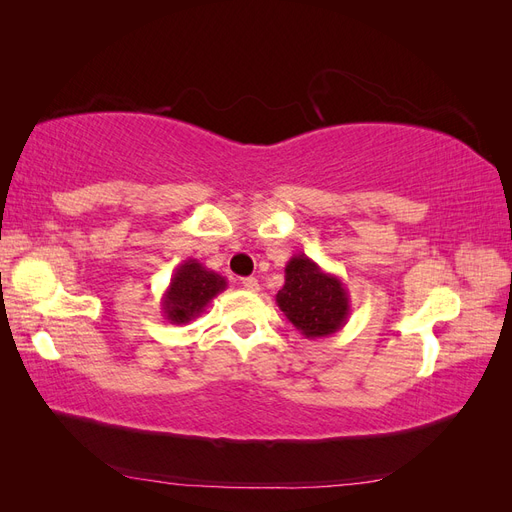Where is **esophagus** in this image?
Here are the masks:
<instances>
[{
    "label": "esophagus",
    "mask_w": 512,
    "mask_h": 512,
    "mask_svg": "<svg viewBox=\"0 0 512 512\" xmlns=\"http://www.w3.org/2000/svg\"><path fill=\"white\" fill-rule=\"evenodd\" d=\"M241 286H243L245 290H252V292H256V290L260 288V284H258L256 277H243V280H241Z\"/></svg>",
    "instance_id": "esophagus-1"
}]
</instances>
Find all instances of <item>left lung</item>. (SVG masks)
Returning <instances> with one entry per match:
<instances>
[{"instance_id":"obj_1","label":"left lung","mask_w":512,"mask_h":512,"mask_svg":"<svg viewBox=\"0 0 512 512\" xmlns=\"http://www.w3.org/2000/svg\"><path fill=\"white\" fill-rule=\"evenodd\" d=\"M286 282L275 301L284 316L307 339L329 337L344 327L350 294L337 275L320 269L305 254H294L286 265Z\"/></svg>"}]
</instances>
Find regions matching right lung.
<instances>
[{"label":"right lung","instance_id":"right-lung-1","mask_svg":"<svg viewBox=\"0 0 512 512\" xmlns=\"http://www.w3.org/2000/svg\"><path fill=\"white\" fill-rule=\"evenodd\" d=\"M222 290H226V277L207 269L196 258H188L170 277L162 297V314L170 324H188L203 314Z\"/></svg>","mask_w":512,"mask_h":512}]
</instances>
